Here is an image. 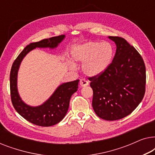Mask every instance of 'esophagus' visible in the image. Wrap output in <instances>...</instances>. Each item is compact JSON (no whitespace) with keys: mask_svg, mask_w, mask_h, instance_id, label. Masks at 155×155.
<instances>
[{"mask_svg":"<svg viewBox=\"0 0 155 155\" xmlns=\"http://www.w3.org/2000/svg\"><path fill=\"white\" fill-rule=\"evenodd\" d=\"M89 84V82L85 79H81L80 81V87H86Z\"/></svg>","mask_w":155,"mask_h":155,"instance_id":"34e87169","label":"esophagus"}]
</instances>
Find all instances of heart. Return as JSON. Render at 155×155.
Instances as JSON below:
<instances>
[{"label": "heart", "mask_w": 155, "mask_h": 155, "mask_svg": "<svg viewBox=\"0 0 155 155\" xmlns=\"http://www.w3.org/2000/svg\"><path fill=\"white\" fill-rule=\"evenodd\" d=\"M71 55L75 62L82 63V70L85 75L96 77L107 71L111 64L114 48L108 41H88L75 46ZM68 65L72 70L76 68L71 61H68Z\"/></svg>", "instance_id": "obj_1"}]
</instances>
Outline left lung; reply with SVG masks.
<instances>
[{
	"instance_id": "1",
	"label": "left lung",
	"mask_w": 155,
	"mask_h": 155,
	"mask_svg": "<svg viewBox=\"0 0 155 155\" xmlns=\"http://www.w3.org/2000/svg\"><path fill=\"white\" fill-rule=\"evenodd\" d=\"M116 46L107 71L90 78L92 107L99 118L116 120L132 113L145 92L146 71L142 56L124 38L109 37Z\"/></svg>"
}]
</instances>
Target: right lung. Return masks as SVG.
<instances>
[{"label": "right lung", "instance_id": "add662e5", "mask_svg": "<svg viewBox=\"0 0 155 155\" xmlns=\"http://www.w3.org/2000/svg\"><path fill=\"white\" fill-rule=\"evenodd\" d=\"M65 37V35H61L29 44L20 53L12 65L10 75V86L12 105L21 116L37 126H52L63 120L68 110L71 96L77 92L80 80L62 83L42 104L32 107L24 102L19 94L18 90L19 68L23 58L31 51L36 48H49L54 49L58 47Z\"/></svg>", "mask_w": 155, "mask_h": 155}]
</instances>
